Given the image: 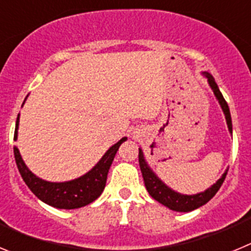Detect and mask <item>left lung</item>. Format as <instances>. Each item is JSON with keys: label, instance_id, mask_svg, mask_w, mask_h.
Returning <instances> with one entry per match:
<instances>
[{"label": "left lung", "instance_id": "obj_1", "mask_svg": "<svg viewBox=\"0 0 251 251\" xmlns=\"http://www.w3.org/2000/svg\"><path fill=\"white\" fill-rule=\"evenodd\" d=\"M202 74L207 77L208 84L211 86L215 97H216V99L219 100V103H220L221 108H223V112L224 114H225L226 118V123H227V128H229L230 133H232V123L229 105H227L226 100L224 99L223 94H221L217 84L215 83V79L212 77V75L208 74V73L206 72L202 73ZM138 158L139 167H141L142 176H143V179H145V185L146 188H147L148 194H150L154 200L158 201L159 203L165 205L166 207L178 212L192 211L195 208H199L202 205H205V203H207L208 201L211 200L212 197L216 195V192L220 190L221 185H223V182L225 181L226 175H227V170H226L225 174L221 176V178L217 179V182L214 183L210 188H207L206 191L200 192V194L196 195H182L174 191V190H171L168 186H166L165 183L162 182L161 179L156 176V174H154V172L150 168V166L147 165V162H146L145 156H143V152H142L141 148H139Z\"/></svg>", "mask_w": 251, "mask_h": 251}]
</instances>
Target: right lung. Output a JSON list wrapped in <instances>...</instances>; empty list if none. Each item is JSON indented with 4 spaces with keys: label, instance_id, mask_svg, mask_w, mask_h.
Listing matches in <instances>:
<instances>
[{
    "label": "right lung",
    "instance_id": "1",
    "mask_svg": "<svg viewBox=\"0 0 251 251\" xmlns=\"http://www.w3.org/2000/svg\"><path fill=\"white\" fill-rule=\"evenodd\" d=\"M19 119L20 114L17 115L15 136H13L15 141L17 139ZM126 139H127V137H124L121 141L117 142L114 146H112L109 150L106 151L105 154L101 157L100 161L88 174L79 177V178L66 181V182H49L45 179L39 178L25 165V162L22 159L19 148L16 146L13 147V153H15V159H16L20 175L27 185V187L34 192L35 196H37L40 200L52 206V207L72 210V208H79L85 205H89L100 196L104 187H105L108 171L112 166L115 153Z\"/></svg>",
    "mask_w": 251,
    "mask_h": 251
}]
</instances>
